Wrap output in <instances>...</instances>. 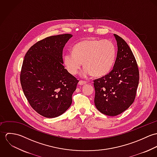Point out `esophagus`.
Segmentation results:
<instances>
[{
    "label": "esophagus",
    "instance_id": "obj_1",
    "mask_svg": "<svg viewBox=\"0 0 157 157\" xmlns=\"http://www.w3.org/2000/svg\"><path fill=\"white\" fill-rule=\"evenodd\" d=\"M87 82L86 81H84V80H80L78 82V84L80 85H85L86 84Z\"/></svg>",
    "mask_w": 157,
    "mask_h": 157
}]
</instances>
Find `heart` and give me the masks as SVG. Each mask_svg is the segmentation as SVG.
Segmentation results:
<instances>
[{"label":"heart","mask_w":157,"mask_h":157,"mask_svg":"<svg viewBox=\"0 0 157 157\" xmlns=\"http://www.w3.org/2000/svg\"><path fill=\"white\" fill-rule=\"evenodd\" d=\"M116 56L115 46L108 39H89L80 42L74 46L72 51L63 56V63L67 71L75 75L82 65L83 76L92 74L97 77H103L111 71Z\"/></svg>","instance_id":"heart-1"}]
</instances>
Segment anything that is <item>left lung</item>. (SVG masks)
<instances>
[{
  "instance_id": "left-lung-1",
  "label": "left lung",
  "mask_w": 157,
  "mask_h": 157,
  "mask_svg": "<svg viewBox=\"0 0 157 157\" xmlns=\"http://www.w3.org/2000/svg\"><path fill=\"white\" fill-rule=\"evenodd\" d=\"M118 46L113 67L106 75L94 80V103L102 113L116 116L134 101L139 82V70L133 52L127 43L113 34Z\"/></svg>"
}]
</instances>
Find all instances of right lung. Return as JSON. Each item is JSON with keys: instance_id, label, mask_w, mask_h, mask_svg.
<instances>
[{"instance_id": "right-lung-1", "label": "right lung", "mask_w": 157, "mask_h": 157, "mask_svg": "<svg viewBox=\"0 0 157 157\" xmlns=\"http://www.w3.org/2000/svg\"><path fill=\"white\" fill-rule=\"evenodd\" d=\"M70 34L49 36L26 52L21 71L23 93L33 109L46 118L57 117L70 107L79 80L63 66V49Z\"/></svg>"}]
</instances>
